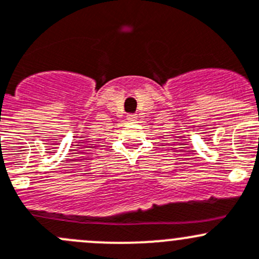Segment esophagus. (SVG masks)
Segmentation results:
<instances>
[{
  "label": "esophagus",
  "instance_id": "34e87169",
  "mask_svg": "<svg viewBox=\"0 0 259 259\" xmlns=\"http://www.w3.org/2000/svg\"><path fill=\"white\" fill-rule=\"evenodd\" d=\"M127 119L130 120V122H134V120L137 119V117H136V114H130V115H127Z\"/></svg>",
  "mask_w": 259,
  "mask_h": 259
}]
</instances>
